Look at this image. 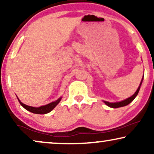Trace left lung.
Here are the masks:
<instances>
[{
	"label": "left lung",
	"instance_id": "obj_1",
	"mask_svg": "<svg viewBox=\"0 0 154 154\" xmlns=\"http://www.w3.org/2000/svg\"><path fill=\"white\" fill-rule=\"evenodd\" d=\"M143 78H144V75H143ZM143 78L142 79V81H141V83H140V86H139L138 89L137 90L135 93H134L132 96L126 99V100L122 101V102H116V103H109L108 102H105V101H104L105 104H106L107 106H109V107H111V108H119V107L125 106H126V105L129 104L130 102H132V101L134 100V99L135 98L137 95L138 94V92H139V91H140V86H141V85H142V81H143Z\"/></svg>",
	"mask_w": 154,
	"mask_h": 154
}]
</instances>
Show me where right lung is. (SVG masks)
Returning a JSON list of instances; mask_svg holds the SVG:
<instances>
[{
    "label": "right lung",
    "instance_id": "add662e5",
    "mask_svg": "<svg viewBox=\"0 0 154 154\" xmlns=\"http://www.w3.org/2000/svg\"><path fill=\"white\" fill-rule=\"evenodd\" d=\"M61 100H62V97L58 99V100L55 101V102H51L47 105H45V106H42L40 107H33V106H28V105L23 104V103L18 99L19 102L20 103V104L22 105L25 109H26L27 111H30L31 113H37V114H45V113L50 112V111H51L52 109H53L54 107L59 104V102H60Z\"/></svg>",
    "mask_w": 154,
    "mask_h": 154
}]
</instances>
